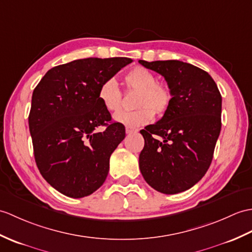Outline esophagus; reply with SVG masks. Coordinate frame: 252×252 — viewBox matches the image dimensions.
<instances>
[{
	"mask_svg": "<svg viewBox=\"0 0 252 252\" xmlns=\"http://www.w3.org/2000/svg\"><path fill=\"white\" fill-rule=\"evenodd\" d=\"M134 132H137L136 128L131 127V126H126V134H131V133H134Z\"/></svg>",
	"mask_w": 252,
	"mask_h": 252,
	"instance_id": "1",
	"label": "esophagus"
}]
</instances>
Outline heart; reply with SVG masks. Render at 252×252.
Wrapping results in <instances>:
<instances>
[{
	"label": "heart",
	"instance_id": "1",
	"mask_svg": "<svg viewBox=\"0 0 252 252\" xmlns=\"http://www.w3.org/2000/svg\"><path fill=\"white\" fill-rule=\"evenodd\" d=\"M127 91H137L135 107L132 112H120L115 115V120L126 126L137 127L153 121L154 114H165L173 101L171 87L157 81L156 75L143 66L131 68L125 75ZM122 91L115 78H107L98 87L97 97L102 106L110 113L118 112L122 105Z\"/></svg>",
	"mask_w": 252,
	"mask_h": 252
}]
</instances>
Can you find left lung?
<instances>
[{
    "label": "left lung",
    "instance_id": "1",
    "mask_svg": "<svg viewBox=\"0 0 252 252\" xmlns=\"http://www.w3.org/2000/svg\"><path fill=\"white\" fill-rule=\"evenodd\" d=\"M138 62L162 75L173 92L164 116L140 131V173L155 190L176 194L198 183L210 166L221 130L222 97L212 76L190 63Z\"/></svg>",
    "mask_w": 252,
    "mask_h": 252
}]
</instances>
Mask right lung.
Wrapping results in <instances>:
<instances>
[{
  "mask_svg": "<svg viewBox=\"0 0 252 252\" xmlns=\"http://www.w3.org/2000/svg\"><path fill=\"white\" fill-rule=\"evenodd\" d=\"M133 60L87 58L49 69L32 95L29 128L39 173L62 194H92L106 179L109 158L126 136L99 103L98 87ZM105 126L103 132L97 131Z\"/></svg>",
  "mask_w": 252,
  "mask_h": 252,
  "instance_id": "1",
  "label": "right lung"
}]
</instances>
